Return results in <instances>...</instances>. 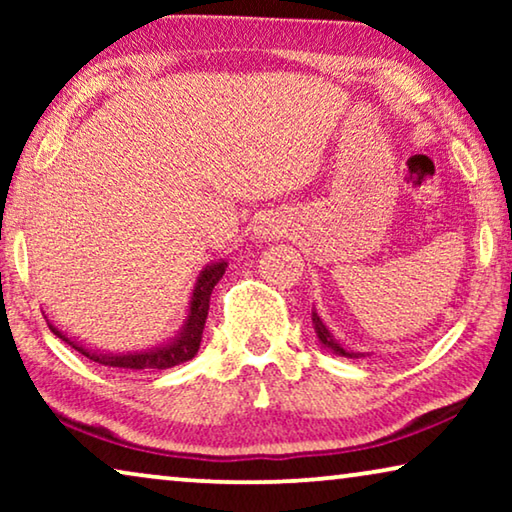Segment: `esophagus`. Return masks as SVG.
<instances>
[{
    "instance_id": "34e87169",
    "label": "esophagus",
    "mask_w": 512,
    "mask_h": 512,
    "mask_svg": "<svg viewBox=\"0 0 512 512\" xmlns=\"http://www.w3.org/2000/svg\"><path fill=\"white\" fill-rule=\"evenodd\" d=\"M258 233H261L263 237H272V235L279 233V228L277 226H263L261 230H258Z\"/></svg>"
}]
</instances>
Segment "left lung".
I'll return each instance as SVG.
<instances>
[{
	"label": "left lung",
	"instance_id": "1",
	"mask_svg": "<svg viewBox=\"0 0 512 512\" xmlns=\"http://www.w3.org/2000/svg\"><path fill=\"white\" fill-rule=\"evenodd\" d=\"M312 324H314V331H317V338L321 340V345H326L328 349H333V354L347 356V359H359V354H354V352H347V349L342 347L340 342L335 340L331 333H328V328L324 326V321L319 319V314L314 312V310H312Z\"/></svg>",
	"mask_w": 512,
	"mask_h": 512
}]
</instances>
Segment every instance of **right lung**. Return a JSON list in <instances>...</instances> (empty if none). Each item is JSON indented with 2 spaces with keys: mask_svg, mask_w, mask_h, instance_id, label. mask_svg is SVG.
I'll use <instances>...</instances> for the list:
<instances>
[{
  "mask_svg": "<svg viewBox=\"0 0 512 512\" xmlns=\"http://www.w3.org/2000/svg\"><path fill=\"white\" fill-rule=\"evenodd\" d=\"M226 265H228L226 261H221V263L207 265V268L200 272L198 284H195V289H193L191 310H188V321H186L184 331H181L177 340L170 342V345H165V347H156V349H149V352H135V354H97V352H93V349L76 345V342L69 340L67 335H62L53 324H48V328H51L58 338L65 340L67 345H72L76 352L88 356L90 361L102 363V366L144 370V373L146 370H165V368L179 366V363L191 361L193 356L198 354L202 331H205V321H207L209 298H212L214 286L219 284L223 272H226Z\"/></svg>",
  "mask_w": 512,
  "mask_h": 512,
  "instance_id": "1",
  "label": "right lung"
}]
</instances>
